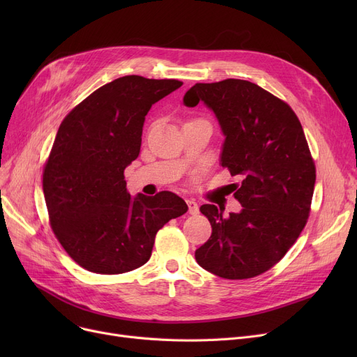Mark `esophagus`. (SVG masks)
I'll return each mask as SVG.
<instances>
[{"mask_svg": "<svg viewBox=\"0 0 357 357\" xmlns=\"http://www.w3.org/2000/svg\"><path fill=\"white\" fill-rule=\"evenodd\" d=\"M186 204H188V211L191 215H197L199 213L198 204L194 199H186Z\"/></svg>", "mask_w": 357, "mask_h": 357, "instance_id": "34e87169", "label": "esophagus"}]
</instances>
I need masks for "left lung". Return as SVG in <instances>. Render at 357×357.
Listing matches in <instances>:
<instances>
[{
	"mask_svg": "<svg viewBox=\"0 0 357 357\" xmlns=\"http://www.w3.org/2000/svg\"><path fill=\"white\" fill-rule=\"evenodd\" d=\"M199 101L224 135L220 165L241 179L234 192L241 210L222 215L202 205L213 233L195 259L220 278H253L276 265L305 227L315 185L308 143L292 108L249 81L195 84L183 104Z\"/></svg>",
	"mask_w": 357,
	"mask_h": 357,
	"instance_id": "1",
	"label": "left lung"
}]
</instances>
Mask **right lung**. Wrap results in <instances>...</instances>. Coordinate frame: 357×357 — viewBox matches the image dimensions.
Listing matches in <instances>:
<instances>
[{
    "label": "right lung",
    "instance_id": "obj_1",
    "mask_svg": "<svg viewBox=\"0 0 357 357\" xmlns=\"http://www.w3.org/2000/svg\"><path fill=\"white\" fill-rule=\"evenodd\" d=\"M182 85L128 75L93 91L62 121L43 171L50 226L84 269L117 275L143 266L156 233L188 211L176 194L127 192L124 169L137 159L155 102Z\"/></svg>",
    "mask_w": 357,
    "mask_h": 357
}]
</instances>
